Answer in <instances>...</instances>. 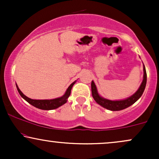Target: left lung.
<instances>
[{
    "mask_svg": "<svg viewBox=\"0 0 159 159\" xmlns=\"http://www.w3.org/2000/svg\"><path fill=\"white\" fill-rule=\"evenodd\" d=\"M146 84H147V72H146L145 66L143 65V81H142L141 84H140L138 90L132 96H131L130 97L125 98V99L118 100V101H112V100H109L107 99V98L102 97L98 93L97 88H96V86L95 84L93 81H92V82H91V91H92V96L93 97L94 100L98 105H101L102 107H105V108L107 109V110L113 111H121L126 108L128 107L131 106V105H133L135 102L139 99L140 96L143 94L144 90H145Z\"/></svg>",
    "mask_w": 159,
    "mask_h": 159,
    "instance_id": "left-lung-1",
    "label": "left lung"
}]
</instances>
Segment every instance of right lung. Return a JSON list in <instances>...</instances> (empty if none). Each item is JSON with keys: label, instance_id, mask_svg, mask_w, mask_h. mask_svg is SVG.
Listing matches in <instances>:
<instances>
[{"label": "right lung", "instance_id": "right-lung-1", "mask_svg": "<svg viewBox=\"0 0 159 159\" xmlns=\"http://www.w3.org/2000/svg\"><path fill=\"white\" fill-rule=\"evenodd\" d=\"M75 82L76 81H74L73 83H72L69 85V87L67 88V90L66 91V93L63 96H62L61 97L54 98V99H32V98L27 97L25 95H24L23 93L19 90L17 84H16V87H17V90L19 91L20 96H21L24 99L26 100L29 104L32 105L33 106L37 107V108L39 109H42V110H53V109L57 108V107H61V105L66 103L67 98H69V96H70L71 90H72V87H73V85L75 84Z\"/></svg>", "mask_w": 159, "mask_h": 159}]
</instances>
